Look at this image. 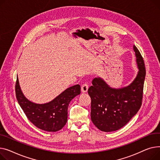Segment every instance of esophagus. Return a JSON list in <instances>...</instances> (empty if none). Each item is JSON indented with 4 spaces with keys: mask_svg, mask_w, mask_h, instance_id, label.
<instances>
[{
    "mask_svg": "<svg viewBox=\"0 0 160 160\" xmlns=\"http://www.w3.org/2000/svg\"><path fill=\"white\" fill-rule=\"evenodd\" d=\"M88 89V84L87 83H84L81 86V91L82 92H87Z\"/></svg>",
    "mask_w": 160,
    "mask_h": 160,
    "instance_id": "obj_1",
    "label": "esophagus"
}]
</instances>
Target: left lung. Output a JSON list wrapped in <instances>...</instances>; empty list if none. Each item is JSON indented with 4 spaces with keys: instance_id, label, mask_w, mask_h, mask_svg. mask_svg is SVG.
I'll list each match as a JSON object with an SVG mask.
<instances>
[{
    "instance_id": "obj_1",
    "label": "left lung",
    "mask_w": 160,
    "mask_h": 160,
    "mask_svg": "<svg viewBox=\"0 0 160 160\" xmlns=\"http://www.w3.org/2000/svg\"><path fill=\"white\" fill-rule=\"evenodd\" d=\"M139 71L128 86L114 88L100 78L92 81L88 93L91 98V119L101 131L112 132L124 127L142 106L146 71L144 61L134 45Z\"/></svg>"
}]
</instances>
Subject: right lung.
Instances as JSON below:
<instances>
[{
  "label": "right lung",
  "mask_w": 160,
  "mask_h": 160,
  "mask_svg": "<svg viewBox=\"0 0 160 160\" xmlns=\"http://www.w3.org/2000/svg\"><path fill=\"white\" fill-rule=\"evenodd\" d=\"M15 93L18 104L35 127L48 132H57L67 123L68 105L72 99L80 94L81 87L79 84L72 86L50 102L37 104L24 96L17 78Z\"/></svg>",
  "instance_id": "right-lung-1"
}]
</instances>
